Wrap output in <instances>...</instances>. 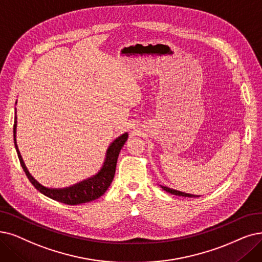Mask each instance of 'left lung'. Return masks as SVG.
I'll return each instance as SVG.
<instances>
[{"instance_id": "8db88e82", "label": "left lung", "mask_w": 262, "mask_h": 262, "mask_svg": "<svg viewBox=\"0 0 262 262\" xmlns=\"http://www.w3.org/2000/svg\"><path fill=\"white\" fill-rule=\"evenodd\" d=\"M160 187L162 188V189L166 192H169L171 194H175V195H182V196H188V198H195V196H200V195H195V194H191V193H186V192H183V191H180V190H175V189H172V188H169L166 186H161Z\"/></svg>"}]
</instances>
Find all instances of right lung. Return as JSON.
<instances>
[{
	"label": "right lung",
	"instance_id": "obj_1",
	"mask_svg": "<svg viewBox=\"0 0 262 262\" xmlns=\"http://www.w3.org/2000/svg\"><path fill=\"white\" fill-rule=\"evenodd\" d=\"M17 117H15V119ZM16 129H17V120H15V124H14L15 147L18 154L20 164H21L29 181L32 183V185L40 193H43L44 195L52 199V200H56L58 202L64 203L68 205H77L81 203H87V202L96 200V199L100 198L101 195L105 193V191L108 189V187L113 182L115 171H116V164H117L119 152L129 137L128 133L125 132L121 134L120 137H118L116 140H114V142H112L110 147L106 150V158L104 160L102 167L95 175H92L91 177H88L87 180H83L70 187L49 188V187L40 185L34 177L29 173L28 169L26 167V164L21 158V155H20L18 149L17 142H16Z\"/></svg>",
	"mask_w": 262,
	"mask_h": 262
}]
</instances>
